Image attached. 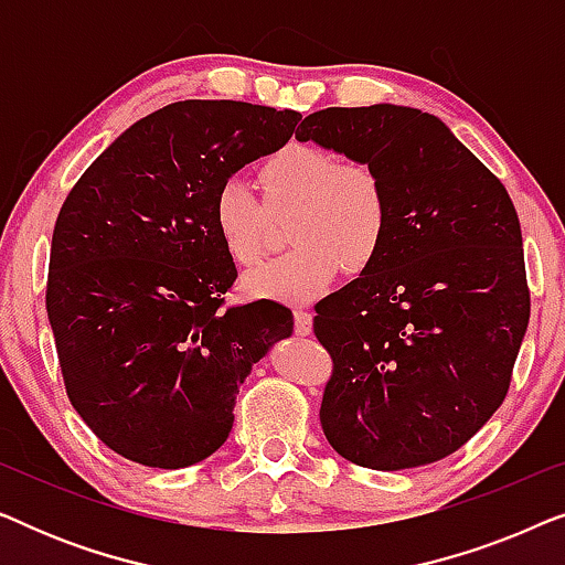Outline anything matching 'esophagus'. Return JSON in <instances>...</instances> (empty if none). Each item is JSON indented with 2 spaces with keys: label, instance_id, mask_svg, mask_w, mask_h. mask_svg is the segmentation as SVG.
<instances>
[{
  "label": "esophagus",
  "instance_id": "1",
  "mask_svg": "<svg viewBox=\"0 0 565 565\" xmlns=\"http://www.w3.org/2000/svg\"><path fill=\"white\" fill-rule=\"evenodd\" d=\"M292 319H296V334H298V337H308V334H311V327H313V313H311V311H303V308H296V313H292Z\"/></svg>",
  "mask_w": 565,
  "mask_h": 565
}]
</instances>
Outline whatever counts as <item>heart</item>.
I'll return each mask as SVG.
<instances>
[{
	"label": "heart",
	"instance_id": "obj_1",
	"mask_svg": "<svg viewBox=\"0 0 565 565\" xmlns=\"http://www.w3.org/2000/svg\"><path fill=\"white\" fill-rule=\"evenodd\" d=\"M259 180L265 200L242 180L223 182L213 200V226L242 267L265 259L273 231L268 213H292L288 242L296 249L246 277L249 296L311 303L331 288L339 269L362 273L383 252L391 200L375 167L292 141L265 159Z\"/></svg>",
	"mask_w": 565,
	"mask_h": 565
}]
</instances>
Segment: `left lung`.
<instances>
[{"label": "left lung", "instance_id": "left-lung-1", "mask_svg": "<svg viewBox=\"0 0 565 565\" xmlns=\"http://www.w3.org/2000/svg\"><path fill=\"white\" fill-rule=\"evenodd\" d=\"M316 141L381 172L383 252L316 306L334 362L321 427L354 466L443 460L504 401L530 321L514 203L435 115L401 105L327 107L300 122Z\"/></svg>", "mask_w": 565, "mask_h": 565}]
</instances>
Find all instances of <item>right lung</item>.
Listing matches in <instances>:
<instances>
[{
	"mask_svg": "<svg viewBox=\"0 0 565 565\" xmlns=\"http://www.w3.org/2000/svg\"><path fill=\"white\" fill-rule=\"evenodd\" d=\"M296 110L184 99L115 138L61 205L45 308L66 396L122 458L188 468L226 443L238 385L292 334L275 300L223 308L215 192L290 141Z\"/></svg>",
	"mask_w": 565,
	"mask_h": 565,
	"instance_id": "obj_1",
	"label": "right lung"
}]
</instances>
